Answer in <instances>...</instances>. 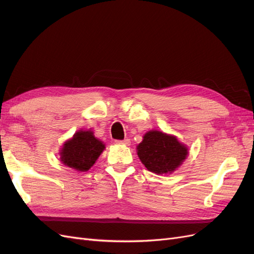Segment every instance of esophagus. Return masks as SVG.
Returning a JSON list of instances; mask_svg holds the SVG:
<instances>
[{
  "label": "esophagus",
  "instance_id": "1",
  "mask_svg": "<svg viewBox=\"0 0 254 254\" xmlns=\"http://www.w3.org/2000/svg\"><path fill=\"white\" fill-rule=\"evenodd\" d=\"M115 143L119 145H124V146H129L130 145V140L129 139H125L123 141H115Z\"/></svg>",
  "mask_w": 254,
  "mask_h": 254
}]
</instances>
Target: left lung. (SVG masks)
<instances>
[{
	"label": "left lung",
	"mask_w": 254,
	"mask_h": 254,
	"mask_svg": "<svg viewBox=\"0 0 254 254\" xmlns=\"http://www.w3.org/2000/svg\"><path fill=\"white\" fill-rule=\"evenodd\" d=\"M137 156L149 172L171 174L178 168L188 157V147L175 135L158 130L146 132L143 141L136 147Z\"/></svg>",
	"instance_id": "8db88e82"
}]
</instances>
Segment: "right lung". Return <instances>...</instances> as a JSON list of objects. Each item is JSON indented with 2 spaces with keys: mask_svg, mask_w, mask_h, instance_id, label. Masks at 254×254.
Wrapping results in <instances>:
<instances>
[{
  "mask_svg": "<svg viewBox=\"0 0 254 254\" xmlns=\"http://www.w3.org/2000/svg\"><path fill=\"white\" fill-rule=\"evenodd\" d=\"M105 149V144L94 136L91 130H79L64 144L60 160L64 165L78 172H87L93 166Z\"/></svg>",
  "mask_w": 254,
  "mask_h": 254,
  "instance_id": "add662e5",
  "label": "right lung"
}]
</instances>
